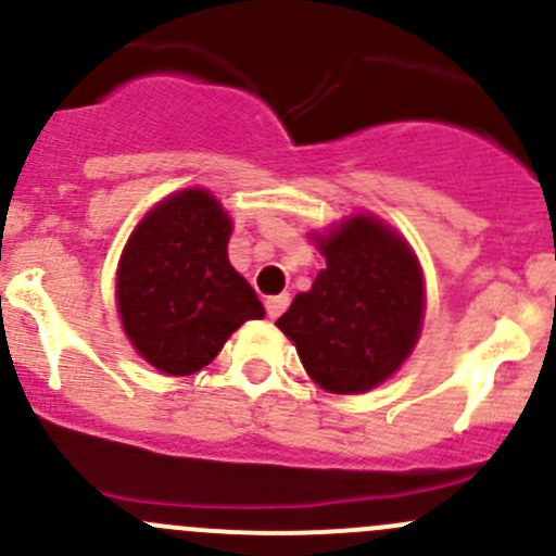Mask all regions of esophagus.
<instances>
[{
    "mask_svg": "<svg viewBox=\"0 0 556 556\" xmlns=\"http://www.w3.org/2000/svg\"><path fill=\"white\" fill-rule=\"evenodd\" d=\"M288 306H290V295L288 293L271 295V299H266V312H268V317H271V319H277L279 314L288 309Z\"/></svg>",
    "mask_w": 556,
    "mask_h": 556,
    "instance_id": "obj_1",
    "label": "esophagus"
}]
</instances>
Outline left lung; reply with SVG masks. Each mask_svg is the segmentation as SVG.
Instances as JSON below:
<instances>
[{
  "label": "left lung",
  "mask_w": 556,
  "mask_h": 556,
  "mask_svg": "<svg viewBox=\"0 0 556 556\" xmlns=\"http://www.w3.org/2000/svg\"><path fill=\"white\" fill-rule=\"evenodd\" d=\"M325 268L299 293L277 328L306 374L336 395L368 392L412 355L425 317L417 255L374 215L346 217L317 237Z\"/></svg>",
  "instance_id": "left-lung-1"
}]
</instances>
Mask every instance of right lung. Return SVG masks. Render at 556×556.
<instances>
[{"label":"right lung","mask_w":556,"mask_h":556,"mask_svg":"<svg viewBox=\"0 0 556 556\" xmlns=\"http://www.w3.org/2000/svg\"><path fill=\"white\" fill-rule=\"evenodd\" d=\"M231 217L204 188L172 193L142 217L117 263L115 299L134 350L169 377L210 366L263 304L228 261Z\"/></svg>","instance_id":"right-lung-1"}]
</instances>
